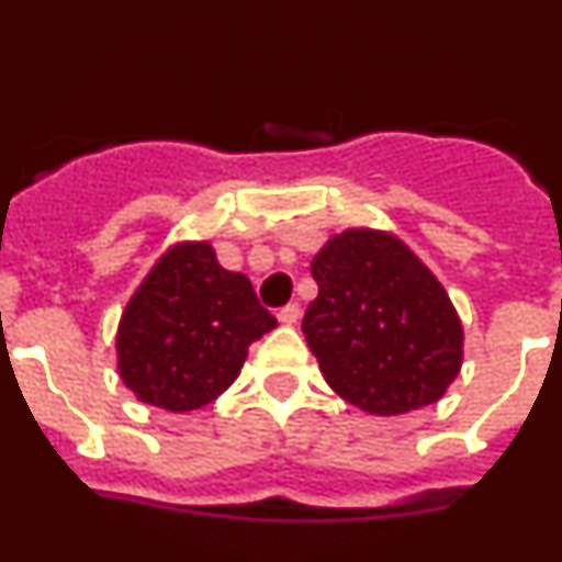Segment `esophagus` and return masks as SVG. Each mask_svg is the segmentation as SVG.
<instances>
[{
    "mask_svg": "<svg viewBox=\"0 0 562 562\" xmlns=\"http://www.w3.org/2000/svg\"><path fill=\"white\" fill-rule=\"evenodd\" d=\"M297 317H301V306L297 304H286L284 310L278 312V321H281L284 326H295Z\"/></svg>",
    "mask_w": 562,
    "mask_h": 562,
    "instance_id": "1",
    "label": "esophagus"
}]
</instances>
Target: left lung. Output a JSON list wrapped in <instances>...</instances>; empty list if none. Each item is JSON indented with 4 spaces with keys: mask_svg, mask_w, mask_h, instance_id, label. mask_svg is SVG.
<instances>
[{
    "mask_svg": "<svg viewBox=\"0 0 562 562\" xmlns=\"http://www.w3.org/2000/svg\"><path fill=\"white\" fill-rule=\"evenodd\" d=\"M304 335L329 389L366 414L434 405L459 376L464 329L430 267L400 236L349 227L312 258Z\"/></svg>",
    "mask_w": 562,
    "mask_h": 562,
    "instance_id": "left-lung-1",
    "label": "left lung"
}]
</instances>
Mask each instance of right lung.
<instances>
[{"instance_id": "right-lung-1", "label": "right lung", "mask_w": 562, "mask_h": 562, "mask_svg": "<svg viewBox=\"0 0 562 562\" xmlns=\"http://www.w3.org/2000/svg\"><path fill=\"white\" fill-rule=\"evenodd\" d=\"M276 329L241 272L216 261L211 241L168 247L128 297L117 324V374L154 408H205L236 382L250 342Z\"/></svg>"}]
</instances>
